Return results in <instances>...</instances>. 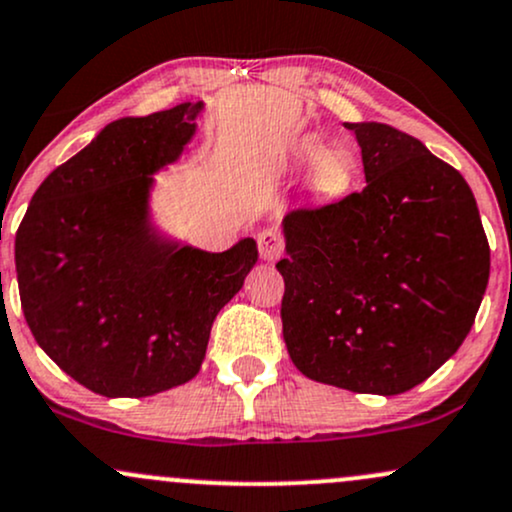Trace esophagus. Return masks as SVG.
Segmentation results:
<instances>
[{
	"label": "esophagus",
	"mask_w": 512,
	"mask_h": 512,
	"mask_svg": "<svg viewBox=\"0 0 512 512\" xmlns=\"http://www.w3.org/2000/svg\"><path fill=\"white\" fill-rule=\"evenodd\" d=\"M257 250H260V257L265 262L277 260V257L282 255V250H284L282 235H279L277 230H272V228L262 230V233H257Z\"/></svg>",
	"instance_id": "34e87169"
}]
</instances>
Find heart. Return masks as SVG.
Masks as SVG:
<instances>
[{
  "label": "heart",
  "instance_id": "heart-1",
  "mask_svg": "<svg viewBox=\"0 0 512 512\" xmlns=\"http://www.w3.org/2000/svg\"><path fill=\"white\" fill-rule=\"evenodd\" d=\"M294 160L299 165H308L306 189L316 199L340 201L355 189L359 165L350 150H323V145H318L316 140H303L296 145Z\"/></svg>",
  "mask_w": 512,
  "mask_h": 512
}]
</instances>
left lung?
<instances>
[{"label":"left lung","instance_id":"8db88e82","mask_svg":"<svg viewBox=\"0 0 512 512\" xmlns=\"http://www.w3.org/2000/svg\"><path fill=\"white\" fill-rule=\"evenodd\" d=\"M345 128L362 148L367 187L284 216V342L308 379L396 396L469 335L491 250L452 165L386 123Z\"/></svg>","mask_w":512,"mask_h":512}]
</instances>
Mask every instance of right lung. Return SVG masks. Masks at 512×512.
I'll use <instances>...</instances> for the list:
<instances>
[{"label": "right lung", "instance_id": "1", "mask_svg": "<svg viewBox=\"0 0 512 512\" xmlns=\"http://www.w3.org/2000/svg\"><path fill=\"white\" fill-rule=\"evenodd\" d=\"M204 101L111 121L55 167L16 233L21 308L41 350L106 398L155 396L199 374L218 311L257 243L206 252L155 226V177L196 136Z\"/></svg>", "mask_w": 512, "mask_h": 512}]
</instances>
